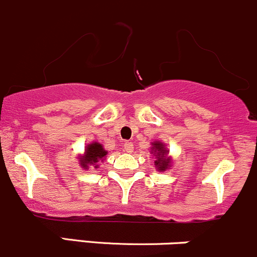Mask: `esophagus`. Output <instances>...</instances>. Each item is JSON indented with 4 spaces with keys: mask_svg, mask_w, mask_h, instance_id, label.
Masks as SVG:
<instances>
[{
    "mask_svg": "<svg viewBox=\"0 0 257 257\" xmlns=\"http://www.w3.org/2000/svg\"><path fill=\"white\" fill-rule=\"evenodd\" d=\"M125 151L127 152V153H132V152H134V145H132V142L125 143Z\"/></svg>",
    "mask_w": 257,
    "mask_h": 257,
    "instance_id": "34e87169",
    "label": "esophagus"
}]
</instances>
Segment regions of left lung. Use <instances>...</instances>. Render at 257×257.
<instances>
[{
    "label": "left lung",
    "mask_w": 257,
    "mask_h": 257,
    "mask_svg": "<svg viewBox=\"0 0 257 257\" xmlns=\"http://www.w3.org/2000/svg\"><path fill=\"white\" fill-rule=\"evenodd\" d=\"M151 153L153 154V157H156L154 165L158 172H165L172 168L173 158L169 156V150L165 147L162 141L151 142Z\"/></svg>",
    "instance_id": "8db88e82"
}]
</instances>
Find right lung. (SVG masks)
Masks as SVG:
<instances>
[{
	"label": "right lung",
	"mask_w": 257,
	"mask_h": 257,
	"mask_svg": "<svg viewBox=\"0 0 257 257\" xmlns=\"http://www.w3.org/2000/svg\"><path fill=\"white\" fill-rule=\"evenodd\" d=\"M106 154L107 151H105L104 146L96 141H93L85 146L84 153L78 156L79 167L87 170L90 167L96 169L99 168V163H103L104 159L106 158Z\"/></svg>",
	"instance_id": "obj_1"
}]
</instances>
